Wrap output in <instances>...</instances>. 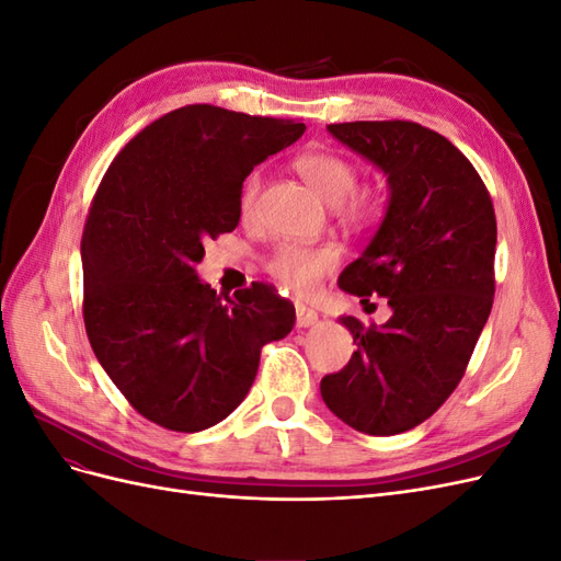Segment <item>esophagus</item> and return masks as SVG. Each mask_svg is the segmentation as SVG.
Segmentation results:
<instances>
[{"label": "esophagus", "mask_w": 561, "mask_h": 561, "mask_svg": "<svg viewBox=\"0 0 561 561\" xmlns=\"http://www.w3.org/2000/svg\"><path fill=\"white\" fill-rule=\"evenodd\" d=\"M295 313H297V328H311V325H316V322L320 320L318 311L309 309L307 304H301V301L295 304Z\"/></svg>", "instance_id": "34e87169"}]
</instances>
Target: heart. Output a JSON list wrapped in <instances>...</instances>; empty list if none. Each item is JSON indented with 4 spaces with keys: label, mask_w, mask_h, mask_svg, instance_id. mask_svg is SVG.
I'll return each instance as SVG.
<instances>
[{
    "label": "heart",
    "mask_w": 561,
    "mask_h": 561,
    "mask_svg": "<svg viewBox=\"0 0 561 561\" xmlns=\"http://www.w3.org/2000/svg\"><path fill=\"white\" fill-rule=\"evenodd\" d=\"M299 175L307 180V184L320 196L328 206H339V213L348 225L363 227L375 222L386 210V196L381 190H360L353 192L358 184V171L355 165L332 154V151H309L301 154L297 161ZM264 186V178L260 171L248 175L239 198V213L243 219H252L257 215V203ZM339 264V250L332 245L320 248H304L295 243L280 245L268 260V271L276 280H280L287 290H295L299 295H311L320 280L325 278L330 271Z\"/></svg>",
    "instance_id": "b5f03b06"
}]
</instances>
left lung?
<instances>
[{
	"mask_svg": "<svg viewBox=\"0 0 561 561\" xmlns=\"http://www.w3.org/2000/svg\"><path fill=\"white\" fill-rule=\"evenodd\" d=\"M330 135L386 175L379 229L339 287L388 299L390 318L353 334L348 365L322 377L334 416L367 435L426 421L461 381L494 304L496 215L472 163L443 135L412 122L330 124Z\"/></svg>",
	"mask_w": 561,
	"mask_h": 561,
	"instance_id": "obj_1",
	"label": "left lung"
}]
</instances>
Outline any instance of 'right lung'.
<instances>
[{
	"instance_id": "obj_1",
	"label": "right lung",
	"mask_w": 561,
	"mask_h": 561,
	"mask_svg": "<svg viewBox=\"0 0 561 561\" xmlns=\"http://www.w3.org/2000/svg\"><path fill=\"white\" fill-rule=\"evenodd\" d=\"M307 130L213 105L168 112L118 151L81 236L83 322L95 358L145 419L198 433L227 419L287 336L295 307L268 285L217 295L203 243L239 227L252 168Z\"/></svg>"
}]
</instances>
